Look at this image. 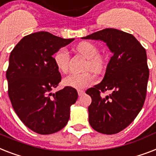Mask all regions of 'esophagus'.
<instances>
[{"label":"esophagus","instance_id":"esophagus-1","mask_svg":"<svg viewBox=\"0 0 156 156\" xmlns=\"http://www.w3.org/2000/svg\"><path fill=\"white\" fill-rule=\"evenodd\" d=\"M77 92H78V95H79L80 97V96H83L84 94V91L80 90V89H79Z\"/></svg>","mask_w":156,"mask_h":156}]
</instances>
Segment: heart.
Segmentation results:
<instances>
[{"label": "heart", "mask_w": 156, "mask_h": 156, "mask_svg": "<svg viewBox=\"0 0 156 156\" xmlns=\"http://www.w3.org/2000/svg\"><path fill=\"white\" fill-rule=\"evenodd\" d=\"M76 51L88 59V68L94 72H100L105 66V58L99 54L98 47L90 42H82L76 47ZM55 63L58 71L66 73L68 70L69 54L65 48H61L55 55ZM95 77L89 72L71 74L63 79V84L68 87L81 89L92 85Z\"/></svg>", "instance_id": "obj_1"}]
</instances>
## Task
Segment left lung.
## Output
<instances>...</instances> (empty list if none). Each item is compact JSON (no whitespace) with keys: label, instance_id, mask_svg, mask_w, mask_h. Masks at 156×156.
<instances>
[{"label":"left lung","instance_id":"obj_1","mask_svg":"<svg viewBox=\"0 0 156 156\" xmlns=\"http://www.w3.org/2000/svg\"><path fill=\"white\" fill-rule=\"evenodd\" d=\"M81 38L102 41L113 54L102 81L86 93L92 98L91 126L102 134H117L134 120L145 101L149 78L146 50L132 34L113 28ZM105 90L112 93L102 98L100 93Z\"/></svg>","mask_w":156,"mask_h":156}]
</instances>
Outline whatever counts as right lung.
<instances>
[{
	"instance_id": "add662e5",
	"label": "right lung",
	"mask_w": 156,
	"mask_h": 156,
	"mask_svg": "<svg viewBox=\"0 0 156 156\" xmlns=\"http://www.w3.org/2000/svg\"><path fill=\"white\" fill-rule=\"evenodd\" d=\"M73 40L40 31L25 36L11 51L6 72L9 97L20 120L35 133H55L69 120L78 93L68 86L51 93L61 80L52 55Z\"/></svg>"
}]
</instances>
